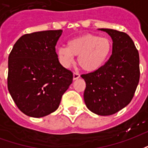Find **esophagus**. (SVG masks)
Listing matches in <instances>:
<instances>
[{
    "label": "esophagus",
    "instance_id": "esophagus-1",
    "mask_svg": "<svg viewBox=\"0 0 148 148\" xmlns=\"http://www.w3.org/2000/svg\"><path fill=\"white\" fill-rule=\"evenodd\" d=\"M79 77H80V74H78V73H75L74 72V74H73V79L74 80H77Z\"/></svg>",
    "mask_w": 148,
    "mask_h": 148
}]
</instances>
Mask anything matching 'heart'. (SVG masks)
Returning a JSON list of instances; mask_svg holds the SVG:
<instances>
[{
	"label": "heart",
	"mask_w": 148,
	"mask_h": 148,
	"mask_svg": "<svg viewBox=\"0 0 148 148\" xmlns=\"http://www.w3.org/2000/svg\"><path fill=\"white\" fill-rule=\"evenodd\" d=\"M112 45L107 37L85 34L71 39L67 47H59L56 54L59 63L69 68L77 56V63L84 71L93 72L105 64L111 55Z\"/></svg>",
	"instance_id": "1"
}]
</instances>
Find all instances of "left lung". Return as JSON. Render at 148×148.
I'll return each mask as SVG.
<instances>
[{
    "mask_svg": "<svg viewBox=\"0 0 148 148\" xmlns=\"http://www.w3.org/2000/svg\"><path fill=\"white\" fill-rule=\"evenodd\" d=\"M112 40V55L97 71L82 74L86 87L84 101L90 111L109 116L127 106L140 81V56L132 39L124 32L100 28Z\"/></svg>",
    "mask_w": 148,
    "mask_h": 148,
    "instance_id": "1",
    "label": "left lung"
}]
</instances>
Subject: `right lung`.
Listing matches in <instances>:
<instances>
[{
    "label": "right lung",
    "instance_id": "add662e5",
    "mask_svg": "<svg viewBox=\"0 0 148 148\" xmlns=\"http://www.w3.org/2000/svg\"><path fill=\"white\" fill-rule=\"evenodd\" d=\"M62 30L25 34L8 56V89L19 109L39 118L58 109L73 74L58 62L55 46Z\"/></svg>",
    "mask_w": 148,
    "mask_h": 148
}]
</instances>
